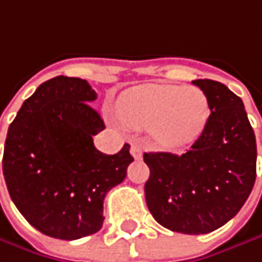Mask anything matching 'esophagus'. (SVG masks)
Instances as JSON below:
<instances>
[{
	"label": "esophagus",
	"instance_id": "1",
	"mask_svg": "<svg viewBox=\"0 0 262 262\" xmlns=\"http://www.w3.org/2000/svg\"><path fill=\"white\" fill-rule=\"evenodd\" d=\"M130 155L133 156V159H136V160H141V159H142V150H141V147H139L138 144H132Z\"/></svg>",
	"mask_w": 262,
	"mask_h": 262
}]
</instances>
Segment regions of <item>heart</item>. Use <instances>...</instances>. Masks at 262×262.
Masks as SVG:
<instances>
[{
	"mask_svg": "<svg viewBox=\"0 0 262 262\" xmlns=\"http://www.w3.org/2000/svg\"><path fill=\"white\" fill-rule=\"evenodd\" d=\"M208 114V99L196 86L142 85L118 100V115L126 124L151 129L156 141L171 150L195 142Z\"/></svg>",
	"mask_w": 262,
	"mask_h": 262,
	"instance_id": "1",
	"label": "heart"
}]
</instances>
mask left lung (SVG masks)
Segmentation results:
<instances>
[{"instance_id": "obj_1", "label": "left lung", "mask_w": 262, "mask_h": 262, "mask_svg": "<svg viewBox=\"0 0 262 262\" xmlns=\"http://www.w3.org/2000/svg\"><path fill=\"white\" fill-rule=\"evenodd\" d=\"M208 99L210 117L184 155L144 153L150 168L145 201L162 226L207 234L231 221L256 179V141L245 105L228 86L193 81Z\"/></svg>"}]
</instances>
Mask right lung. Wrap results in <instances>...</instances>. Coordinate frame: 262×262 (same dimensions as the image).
Returning a JSON list of instances; mask_svg holds the SVG:
<instances>
[{"mask_svg":"<svg viewBox=\"0 0 262 262\" xmlns=\"http://www.w3.org/2000/svg\"><path fill=\"white\" fill-rule=\"evenodd\" d=\"M96 91L85 79L57 76L43 82L9 127L3 174L20 214L41 234L76 240L105 221L106 193L126 179L130 145L100 153L93 136L105 129L91 106Z\"/></svg>","mask_w":262,"mask_h":262,"instance_id":"1","label":"right lung"}]
</instances>
